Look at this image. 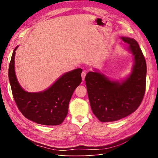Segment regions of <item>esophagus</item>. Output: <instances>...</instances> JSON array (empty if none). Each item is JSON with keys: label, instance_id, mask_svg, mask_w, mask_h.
<instances>
[{"label": "esophagus", "instance_id": "34e87169", "mask_svg": "<svg viewBox=\"0 0 158 158\" xmlns=\"http://www.w3.org/2000/svg\"><path fill=\"white\" fill-rule=\"evenodd\" d=\"M85 75H86V72H85V71H83L82 73V74H81V76H82V80H83V81L85 80Z\"/></svg>", "mask_w": 158, "mask_h": 158}]
</instances>
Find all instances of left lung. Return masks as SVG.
Wrapping results in <instances>:
<instances>
[{
    "label": "left lung",
    "instance_id": "8db88e82",
    "mask_svg": "<svg viewBox=\"0 0 158 158\" xmlns=\"http://www.w3.org/2000/svg\"><path fill=\"white\" fill-rule=\"evenodd\" d=\"M129 46L132 71L121 80L110 78L94 69L85 76L88 98L92 112L100 121H116L135 112L140 105L146 89V63L138 42L121 37Z\"/></svg>",
    "mask_w": 158,
    "mask_h": 158
}]
</instances>
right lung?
<instances>
[{"instance_id": "1", "label": "right lung", "mask_w": 158, "mask_h": 158, "mask_svg": "<svg viewBox=\"0 0 158 158\" xmlns=\"http://www.w3.org/2000/svg\"><path fill=\"white\" fill-rule=\"evenodd\" d=\"M14 49L9 65L8 78L12 92L18 109L26 118L44 125H58L64 120L69 104L75 89L82 82V70L76 69L61 75L46 89L29 92L18 82L15 72Z\"/></svg>"}]
</instances>
